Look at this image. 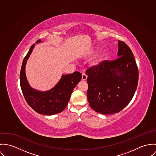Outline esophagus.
Returning a JSON list of instances; mask_svg holds the SVG:
<instances>
[{
    "label": "esophagus",
    "mask_w": 156,
    "mask_h": 156,
    "mask_svg": "<svg viewBox=\"0 0 156 156\" xmlns=\"http://www.w3.org/2000/svg\"><path fill=\"white\" fill-rule=\"evenodd\" d=\"M87 78V76L86 75L85 73H83V75H82V80L85 81V80H86Z\"/></svg>",
    "instance_id": "34e87169"
}]
</instances>
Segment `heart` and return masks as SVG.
<instances>
[{"label": "heart", "instance_id": "heart-1", "mask_svg": "<svg viewBox=\"0 0 156 156\" xmlns=\"http://www.w3.org/2000/svg\"><path fill=\"white\" fill-rule=\"evenodd\" d=\"M97 51V49L96 50H91L90 52H89L88 55H93V54H94L95 52H96ZM104 58V54H101L99 55H98L96 58L94 59V60L93 61V65H98V63H99Z\"/></svg>", "mask_w": 156, "mask_h": 156}]
</instances>
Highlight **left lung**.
Instances as JSON below:
<instances>
[{
	"instance_id": "8db88e82",
	"label": "left lung",
	"mask_w": 156,
	"mask_h": 156,
	"mask_svg": "<svg viewBox=\"0 0 156 156\" xmlns=\"http://www.w3.org/2000/svg\"><path fill=\"white\" fill-rule=\"evenodd\" d=\"M119 57L104 60L86 70L87 99L90 107L102 114L119 112L132 99L138 84V68L130 48L119 41Z\"/></svg>"
}]
</instances>
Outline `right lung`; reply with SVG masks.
Segmentation results:
<instances>
[{"mask_svg":"<svg viewBox=\"0 0 156 156\" xmlns=\"http://www.w3.org/2000/svg\"><path fill=\"white\" fill-rule=\"evenodd\" d=\"M41 42L38 39L36 43ZM34 47L35 44L31 46L24 57L21 68L20 80L23 96L28 105L39 114L51 115L60 113L67 106L72 91L81 80L82 74L76 71L71 74L62 75L55 86L47 91H39L32 88L26 79L25 66Z\"/></svg>","mask_w":156,"mask_h":156,"instance_id":"obj_1","label":"right lung"}]
</instances>
